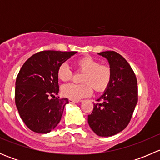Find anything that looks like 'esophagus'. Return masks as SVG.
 I'll use <instances>...</instances> for the list:
<instances>
[{"mask_svg": "<svg viewBox=\"0 0 160 160\" xmlns=\"http://www.w3.org/2000/svg\"><path fill=\"white\" fill-rule=\"evenodd\" d=\"M69 102L71 103V104H73V103H78L79 101H75V100L69 99Z\"/></svg>", "mask_w": 160, "mask_h": 160, "instance_id": "obj_1", "label": "esophagus"}]
</instances>
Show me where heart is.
<instances>
[{
  "label": "heart",
  "instance_id": "1",
  "mask_svg": "<svg viewBox=\"0 0 160 160\" xmlns=\"http://www.w3.org/2000/svg\"><path fill=\"white\" fill-rule=\"evenodd\" d=\"M76 67L78 70L84 72L82 82L84 83H69L62 88V93L70 99L79 101L80 99L90 96L93 88L97 92L104 91L110 85L112 79V70L108 65L100 63L91 56H83L77 59ZM58 78L63 82L69 81L72 77L68 64L62 63L57 71Z\"/></svg>",
  "mask_w": 160,
  "mask_h": 160
}]
</instances>
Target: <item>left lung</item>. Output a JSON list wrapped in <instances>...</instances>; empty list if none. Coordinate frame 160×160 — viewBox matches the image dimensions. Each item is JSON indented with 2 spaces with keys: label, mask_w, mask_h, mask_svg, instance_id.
I'll return each mask as SVG.
<instances>
[{
  "label": "left lung",
  "mask_w": 160,
  "mask_h": 160,
  "mask_svg": "<svg viewBox=\"0 0 160 160\" xmlns=\"http://www.w3.org/2000/svg\"><path fill=\"white\" fill-rule=\"evenodd\" d=\"M112 70L108 88L93 104V111L88 115V124L95 134L101 137L116 135L129 123L138 102L137 79L126 59L114 51L101 52Z\"/></svg>",
  "instance_id": "1"
}]
</instances>
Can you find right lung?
Returning a JSON list of instances; mask_svg holds the SVG:
<instances>
[{
    "label": "right lung",
    "mask_w": 160,
    "mask_h": 160,
    "mask_svg": "<svg viewBox=\"0 0 160 160\" xmlns=\"http://www.w3.org/2000/svg\"><path fill=\"white\" fill-rule=\"evenodd\" d=\"M77 52L46 50L32 56L19 71L15 83V104L30 130L49 133L61 120L67 98L59 93L58 68Z\"/></svg>",
    "instance_id": "1"
}]
</instances>
